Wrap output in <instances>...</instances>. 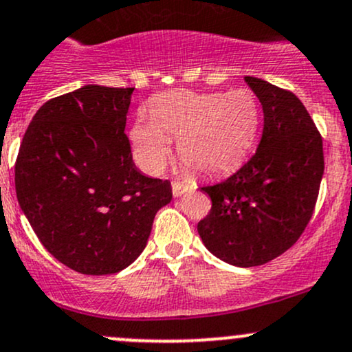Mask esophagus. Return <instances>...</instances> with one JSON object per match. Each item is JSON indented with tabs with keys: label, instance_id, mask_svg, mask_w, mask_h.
Listing matches in <instances>:
<instances>
[{
	"label": "esophagus",
	"instance_id": "1",
	"mask_svg": "<svg viewBox=\"0 0 352 352\" xmlns=\"http://www.w3.org/2000/svg\"><path fill=\"white\" fill-rule=\"evenodd\" d=\"M192 187V184L188 182H180V180H173L172 182V194L173 197H180L184 192H187Z\"/></svg>",
	"mask_w": 352,
	"mask_h": 352
}]
</instances>
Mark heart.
Segmentation results:
<instances>
[{
    "mask_svg": "<svg viewBox=\"0 0 352 352\" xmlns=\"http://www.w3.org/2000/svg\"><path fill=\"white\" fill-rule=\"evenodd\" d=\"M150 117H138L129 132L135 162L145 172L164 168L177 140L185 167L214 173L245 155L258 129V103L252 91L197 94L175 90L150 103Z\"/></svg>",
    "mask_w": 352,
    "mask_h": 352,
    "instance_id": "obj_1",
    "label": "heart"
}]
</instances>
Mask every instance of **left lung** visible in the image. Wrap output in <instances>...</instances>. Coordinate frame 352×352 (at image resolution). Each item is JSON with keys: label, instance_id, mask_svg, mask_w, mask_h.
<instances>
[{"label": "left lung", "instance_id": "8db88e82", "mask_svg": "<svg viewBox=\"0 0 352 352\" xmlns=\"http://www.w3.org/2000/svg\"><path fill=\"white\" fill-rule=\"evenodd\" d=\"M264 111V130L247 164L202 190L212 208L197 230L227 264L254 267L296 244L314 212L324 173L322 138L292 91L245 76Z\"/></svg>", "mask_w": 352, "mask_h": 352}]
</instances>
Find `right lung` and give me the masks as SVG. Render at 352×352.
I'll use <instances>...</instances> for the list:
<instances>
[{"mask_svg":"<svg viewBox=\"0 0 352 352\" xmlns=\"http://www.w3.org/2000/svg\"><path fill=\"white\" fill-rule=\"evenodd\" d=\"M133 88L87 85L48 100L23 137L14 187L45 249L87 276L120 272L142 254L168 180L132 160L125 135Z\"/></svg>","mask_w":352,"mask_h":352,"instance_id":"1","label":"right lung"}]
</instances>
